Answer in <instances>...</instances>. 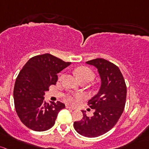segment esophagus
<instances>
[{"mask_svg":"<svg viewBox=\"0 0 149 149\" xmlns=\"http://www.w3.org/2000/svg\"><path fill=\"white\" fill-rule=\"evenodd\" d=\"M66 108H68V109H75V108H73V107H71V106H69V105H66Z\"/></svg>","mask_w":149,"mask_h":149,"instance_id":"obj_1","label":"esophagus"}]
</instances>
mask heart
Here are the masks:
<instances>
[{"label":"heart","instance_id":"1","mask_svg":"<svg viewBox=\"0 0 149 149\" xmlns=\"http://www.w3.org/2000/svg\"><path fill=\"white\" fill-rule=\"evenodd\" d=\"M75 73H76V76H77L80 81L87 79L90 81L91 80H93V78H94V73H93V72L89 68L86 66L78 67V68L75 70ZM66 99L68 102H71V103H75L76 102V100H77V99H78V97L75 98L73 96L68 95Z\"/></svg>","mask_w":149,"mask_h":149}]
</instances>
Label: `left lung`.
<instances>
[{"instance_id": "obj_1", "label": "left lung", "mask_w": 149, "mask_h": 149, "mask_svg": "<svg viewBox=\"0 0 149 149\" xmlns=\"http://www.w3.org/2000/svg\"><path fill=\"white\" fill-rule=\"evenodd\" d=\"M95 67L100 78L97 94L88 101L94 109L92 117L82 110L83 117L74 122V129L79 134L88 138L99 136L109 132L119 120L124 111L127 97V86L120 68L103 58L86 62Z\"/></svg>"}]
</instances>
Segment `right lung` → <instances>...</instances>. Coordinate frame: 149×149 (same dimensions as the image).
Segmentation results:
<instances>
[{"mask_svg": "<svg viewBox=\"0 0 149 149\" xmlns=\"http://www.w3.org/2000/svg\"><path fill=\"white\" fill-rule=\"evenodd\" d=\"M49 54L35 56L25 63L15 83L13 97L15 110L26 127L36 132L52 128L65 104L45 101L46 91L56 85L57 73L71 64Z\"/></svg>", "mask_w": 149, "mask_h": 149, "instance_id": "obj_1", "label": "right lung"}]
</instances>
